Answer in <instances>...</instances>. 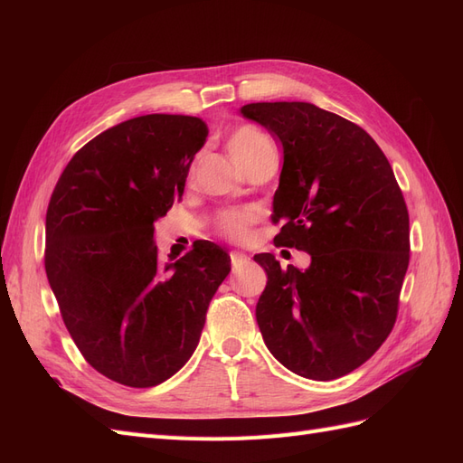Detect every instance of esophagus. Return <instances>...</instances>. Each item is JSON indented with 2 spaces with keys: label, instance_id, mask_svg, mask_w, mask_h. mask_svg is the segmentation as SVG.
Here are the masks:
<instances>
[{
  "label": "esophagus",
  "instance_id": "34e87169",
  "mask_svg": "<svg viewBox=\"0 0 463 463\" xmlns=\"http://www.w3.org/2000/svg\"><path fill=\"white\" fill-rule=\"evenodd\" d=\"M230 257H232V269H233V272L241 270L243 266L249 264V257L243 255V253H235V250H233V253H232Z\"/></svg>",
  "mask_w": 463,
  "mask_h": 463
}]
</instances>
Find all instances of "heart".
Segmentation results:
<instances>
[{"instance_id": "1", "label": "heart", "mask_w": 463, "mask_h": 463, "mask_svg": "<svg viewBox=\"0 0 463 463\" xmlns=\"http://www.w3.org/2000/svg\"><path fill=\"white\" fill-rule=\"evenodd\" d=\"M270 141L266 138L260 131H257L255 128H241L237 129L230 143V154L232 158L240 164L241 167L245 164H249L253 158H257L260 152H264L266 148H270ZM255 222V214L250 210H235V213H226L222 214L218 220V230L223 237H228L230 241L235 243H243L249 240L250 235V226Z\"/></svg>"}]
</instances>
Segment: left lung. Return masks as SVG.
<instances>
[{"instance_id":"1","label":"left lung","mask_w":463,"mask_h":463,"mask_svg":"<svg viewBox=\"0 0 463 463\" xmlns=\"http://www.w3.org/2000/svg\"><path fill=\"white\" fill-rule=\"evenodd\" d=\"M284 150L272 220L278 247L311 255L309 269L266 276L257 322L286 369L332 381L361 367L394 328L410 264V216L384 152L359 125L309 102H257L240 109Z\"/></svg>"}]
</instances>
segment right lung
<instances>
[{
    "mask_svg": "<svg viewBox=\"0 0 463 463\" xmlns=\"http://www.w3.org/2000/svg\"><path fill=\"white\" fill-rule=\"evenodd\" d=\"M208 137L191 116L114 125L67 164L46 213V274L79 352L109 381L150 388L185 365L232 270L213 241L160 262L154 222L181 199Z\"/></svg>",
    "mask_w": 463,
    "mask_h": 463,
    "instance_id": "right-lung-1",
    "label": "right lung"
}]
</instances>
